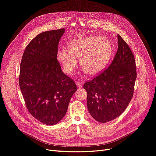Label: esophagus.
Returning <instances> with one entry per match:
<instances>
[{"label":"esophagus","instance_id":"34e87169","mask_svg":"<svg viewBox=\"0 0 156 156\" xmlns=\"http://www.w3.org/2000/svg\"><path fill=\"white\" fill-rule=\"evenodd\" d=\"M76 86L78 87H82V85H83V83H80V82H77L76 83Z\"/></svg>","mask_w":156,"mask_h":156}]
</instances>
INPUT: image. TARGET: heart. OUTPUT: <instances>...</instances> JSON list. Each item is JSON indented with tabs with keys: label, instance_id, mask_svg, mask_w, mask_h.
<instances>
[{
	"label": "heart",
	"instance_id": "heart-1",
	"mask_svg": "<svg viewBox=\"0 0 156 156\" xmlns=\"http://www.w3.org/2000/svg\"><path fill=\"white\" fill-rule=\"evenodd\" d=\"M113 53V46L109 40L100 36H89L73 39L68 49L62 48L57 53V59L64 71L70 74L77 66L89 76H95L105 69Z\"/></svg>",
	"mask_w": 156,
	"mask_h": 156
}]
</instances>
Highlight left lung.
<instances>
[{
	"label": "left lung",
	"instance_id": "8db88e82",
	"mask_svg": "<svg viewBox=\"0 0 156 156\" xmlns=\"http://www.w3.org/2000/svg\"><path fill=\"white\" fill-rule=\"evenodd\" d=\"M117 37V51L109 67L83 85L88 110L101 123L120 116L133 96L136 78L134 57L125 41L119 34Z\"/></svg>",
	"mask_w": 156,
	"mask_h": 156
}]
</instances>
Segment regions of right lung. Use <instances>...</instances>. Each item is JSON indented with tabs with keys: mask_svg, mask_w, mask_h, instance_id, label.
Segmentation results:
<instances>
[{
	"mask_svg": "<svg viewBox=\"0 0 156 156\" xmlns=\"http://www.w3.org/2000/svg\"><path fill=\"white\" fill-rule=\"evenodd\" d=\"M64 32L60 29L39 34L27 46L20 64L19 85L26 106L34 117L48 126L62 119L77 90L57 59Z\"/></svg>",
	"mask_w": 156,
	"mask_h": 156,
	"instance_id": "add662e5",
	"label": "right lung"
}]
</instances>
